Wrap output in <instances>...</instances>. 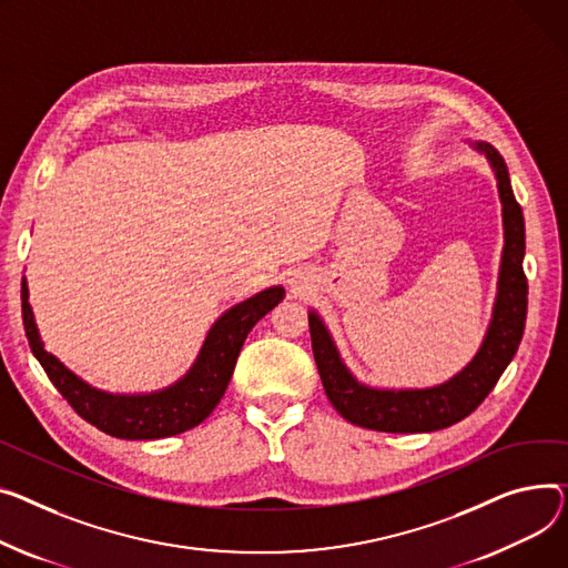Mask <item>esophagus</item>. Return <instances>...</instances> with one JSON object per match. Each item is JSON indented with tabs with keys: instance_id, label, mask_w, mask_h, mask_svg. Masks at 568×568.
Here are the masks:
<instances>
[{
	"instance_id": "1",
	"label": "esophagus",
	"mask_w": 568,
	"mask_h": 568,
	"mask_svg": "<svg viewBox=\"0 0 568 568\" xmlns=\"http://www.w3.org/2000/svg\"><path fill=\"white\" fill-rule=\"evenodd\" d=\"M290 283H292V287H294V290H301V287H304V283H301L296 276H294Z\"/></svg>"
}]
</instances>
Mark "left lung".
Masks as SVG:
<instances>
[{
	"label": "left lung",
	"mask_w": 568,
	"mask_h": 568,
	"mask_svg": "<svg viewBox=\"0 0 568 568\" xmlns=\"http://www.w3.org/2000/svg\"><path fill=\"white\" fill-rule=\"evenodd\" d=\"M468 145L486 158L490 171L496 175L505 233L498 292L481 345L475 356L443 384L427 388L369 386L356 379V374L339 354L326 322L315 308H311L308 324L313 354L326 397L352 425L388 434L436 432L455 425L470 415L494 390L500 374L507 369L520 345L527 315V281L523 274V210L514 199L509 171L498 150L486 141H468Z\"/></svg>",
	"instance_id": "left-lung-1"
}]
</instances>
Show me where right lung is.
Segmentation results:
<instances>
[{
    "label": "right lung",
    "mask_w": 568,
    "mask_h": 568,
    "mask_svg": "<svg viewBox=\"0 0 568 568\" xmlns=\"http://www.w3.org/2000/svg\"><path fill=\"white\" fill-rule=\"evenodd\" d=\"M283 296V285H272L225 311L210 326L192 367L171 386L150 393L100 390L48 352L33 320L27 278H22V322L36 361L87 423L116 438L155 440L194 429L216 408L231 384L246 335Z\"/></svg>",
    "instance_id": "obj_1"
}]
</instances>
